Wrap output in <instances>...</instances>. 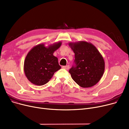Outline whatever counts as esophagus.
I'll list each match as a JSON object with an SVG mask.
<instances>
[{
	"instance_id": "1",
	"label": "esophagus",
	"mask_w": 129,
	"mask_h": 129,
	"mask_svg": "<svg viewBox=\"0 0 129 129\" xmlns=\"http://www.w3.org/2000/svg\"><path fill=\"white\" fill-rule=\"evenodd\" d=\"M62 68L66 70H69L70 69V66L69 65L63 66H62Z\"/></svg>"
}]
</instances>
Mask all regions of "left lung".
<instances>
[{
	"label": "left lung",
	"mask_w": 129,
	"mask_h": 129,
	"mask_svg": "<svg viewBox=\"0 0 129 129\" xmlns=\"http://www.w3.org/2000/svg\"><path fill=\"white\" fill-rule=\"evenodd\" d=\"M75 53V66L70 70L72 79L80 87L89 88L98 83L102 77L105 63L102 55L90 42H70Z\"/></svg>",
	"instance_id": "8db88e82"
}]
</instances>
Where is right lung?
Wrapping results in <instances>:
<instances>
[{"mask_svg":"<svg viewBox=\"0 0 129 129\" xmlns=\"http://www.w3.org/2000/svg\"><path fill=\"white\" fill-rule=\"evenodd\" d=\"M61 44L60 41L47 46L41 43L34 46L27 54L23 69L26 78L31 83L38 86L45 85L55 72L61 69L58 58L53 55Z\"/></svg>","mask_w":129,"mask_h":129,"instance_id":"obj_1","label":"right lung"}]
</instances>
